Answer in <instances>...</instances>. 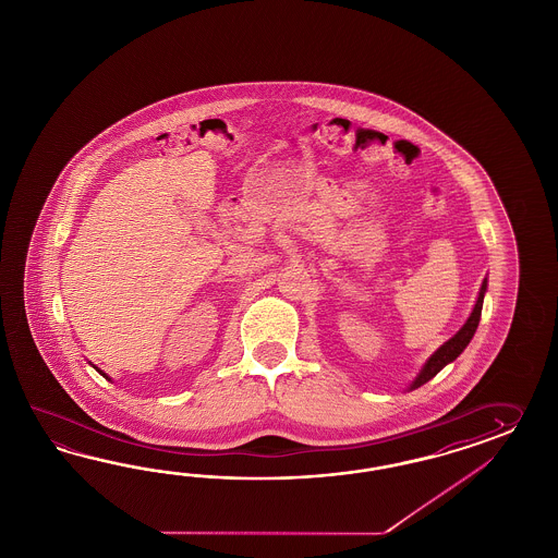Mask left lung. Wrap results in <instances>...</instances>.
I'll return each instance as SVG.
<instances>
[{
  "instance_id": "obj_1",
  "label": "left lung",
  "mask_w": 558,
  "mask_h": 558,
  "mask_svg": "<svg viewBox=\"0 0 558 558\" xmlns=\"http://www.w3.org/2000/svg\"><path fill=\"white\" fill-rule=\"evenodd\" d=\"M485 290H487V278L483 280L480 296H477V302H475V306H473V313L469 315L468 323L457 331V335H452L451 339H449L445 345L438 347L437 351L428 357V362L424 363L421 374L410 384V390L421 388L422 384H426L428 379H433V377L437 376L438 372H440L447 363L454 362V360L463 353V349L469 345V341L473 339V335L477 331V325H480V318H482Z\"/></svg>"
}]
</instances>
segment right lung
<instances>
[{
	"mask_svg": "<svg viewBox=\"0 0 558 558\" xmlns=\"http://www.w3.org/2000/svg\"><path fill=\"white\" fill-rule=\"evenodd\" d=\"M97 372H99V369H97ZM99 374H101V376H106V374H104V372H99ZM107 379H109V377H107Z\"/></svg>",
	"mask_w": 558,
	"mask_h": 558,
	"instance_id": "1",
	"label": "right lung"
}]
</instances>
